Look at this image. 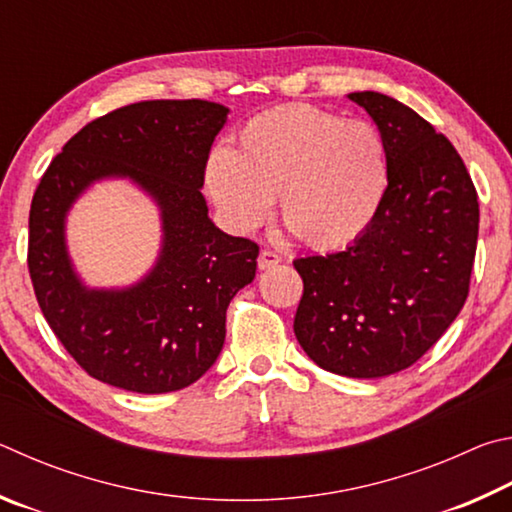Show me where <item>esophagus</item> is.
Returning <instances> with one entry per match:
<instances>
[{
    "mask_svg": "<svg viewBox=\"0 0 512 512\" xmlns=\"http://www.w3.org/2000/svg\"><path fill=\"white\" fill-rule=\"evenodd\" d=\"M279 263H281V256L272 249H263L261 254H258V267H261V270H270V267Z\"/></svg>",
    "mask_w": 512,
    "mask_h": 512,
    "instance_id": "esophagus-1",
    "label": "esophagus"
}]
</instances>
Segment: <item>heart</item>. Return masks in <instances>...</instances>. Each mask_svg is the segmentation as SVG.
Here are the masks:
<instances>
[{"label": "heart", "instance_id": "heart-1", "mask_svg": "<svg viewBox=\"0 0 512 512\" xmlns=\"http://www.w3.org/2000/svg\"><path fill=\"white\" fill-rule=\"evenodd\" d=\"M387 150L373 125L310 105L249 119L236 150L213 152L209 193L240 231L261 224L279 197L283 227L312 249L344 247L369 229L387 193Z\"/></svg>", "mask_w": 512, "mask_h": 512}]
</instances>
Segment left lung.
I'll list each match as a JSON object with an SVG mask.
<instances>
[{"label":"left lung","mask_w":512,"mask_h":512,"mask_svg":"<svg viewBox=\"0 0 512 512\" xmlns=\"http://www.w3.org/2000/svg\"><path fill=\"white\" fill-rule=\"evenodd\" d=\"M348 98L380 128L387 193L351 247L294 261L303 279L294 335L321 369L384 378L416 364L468 299L479 200L461 155L432 123L378 92Z\"/></svg>","instance_id":"obj_1"}]
</instances>
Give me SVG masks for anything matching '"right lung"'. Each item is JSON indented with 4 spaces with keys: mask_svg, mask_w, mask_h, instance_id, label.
<instances>
[{
    "mask_svg": "<svg viewBox=\"0 0 512 512\" xmlns=\"http://www.w3.org/2000/svg\"><path fill=\"white\" fill-rule=\"evenodd\" d=\"M227 107L141 101L87 123L53 157L33 193L29 274L53 335L87 375L134 393L184 389L211 369L227 308L254 281L258 245L209 220L204 170ZM103 176H130L156 197L165 247L128 291H87L70 270L64 215Z\"/></svg>",
    "mask_w": 512,
    "mask_h": 512,
    "instance_id": "1",
    "label": "right lung"
}]
</instances>
